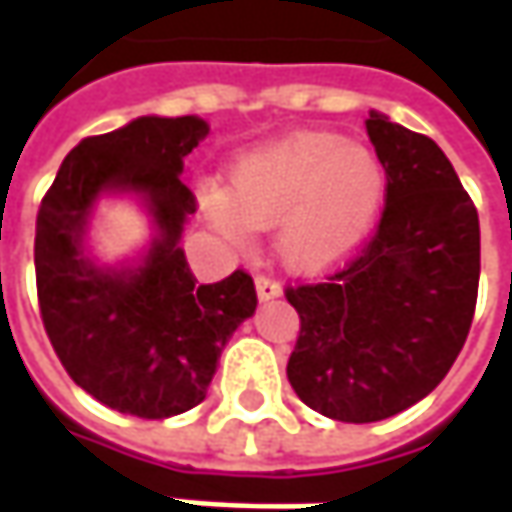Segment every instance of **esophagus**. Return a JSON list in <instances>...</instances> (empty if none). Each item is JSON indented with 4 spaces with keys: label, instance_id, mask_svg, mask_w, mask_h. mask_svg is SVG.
<instances>
[{
    "label": "esophagus",
    "instance_id": "1",
    "mask_svg": "<svg viewBox=\"0 0 512 512\" xmlns=\"http://www.w3.org/2000/svg\"><path fill=\"white\" fill-rule=\"evenodd\" d=\"M256 296H259V302H273L282 296V285L270 276H256Z\"/></svg>",
    "mask_w": 512,
    "mask_h": 512
}]
</instances>
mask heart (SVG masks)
Returning a JSON list of instances; mask_svg holds the SVG:
<instances>
[{
	"label": "heart",
	"mask_w": 512,
	"mask_h": 512,
	"mask_svg": "<svg viewBox=\"0 0 512 512\" xmlns=\"http://www.w3.org/2000/svg\"><path fill=\"white\" fill-rule=\"evenodd\" d=\"M387 199L376 150L339 133H299L242 153L227 187H199V216L230 245L276 227V256L296 273H325L367 242Z\"/></svg>",
	"instance_id": "b5f03b06"
}]
</instances>
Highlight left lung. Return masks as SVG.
I'll return each instance as SVG.
<instances>
[{"mask_svg":"<svg viewBox=\"0 0 512 512\" xmlns=\"http://www.w3.org/2000/svg\"><path fill=\"white\" fill-rule=\"evenodd\" d=\"M387 170L376 236L327 282L287 290L302 330L287 362L296 396L336 422H382L442 382L479 293V213L444 150L370 110Z\"/></svg>","mask_w":512,"mask_h":512,"instance_id":"left-lung-1","label":"left lung"}]
</instances>
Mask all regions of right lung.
Wrapping results in <instances>:
<instances>
[{
	"label": "right lung",
	"mask_w": 512,
	"mask_h": 512,
	"mask_svg": "<svg viewBox=\"0 0 512 512\" xmlns=\"http://www.w3.org/2000/svg\"><path fill=\"white\" fill-rule=\"evenodd\" d=\"M210 133L199 116H139L70 150L36 216V290L48 339L70 379L110 410L179 416L207 396L236 327L256 313L245 270L199 285L179 247L196 213L185 156ZM130 195L151 242L116 266L87 236L102 198Z\"/></svg>",
	"instance_id": "obj_1"
}]
</instances>
